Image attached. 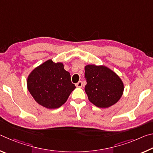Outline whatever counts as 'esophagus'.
Segmentation results:
<instances>
[{
  "instance_id": "esophagus-1",
  "label": "esophagus",
  "mask_w": 153,
  "mask_h": 153,
  "mask_svg": "<svg viewBox=\"0 0 153 153\" xmlns=\"http://www.w3.org/2000/svg\"><path fill=\"white\" fill-rule=\"evenodd\" d=\"M76 86L77 87H78V88L82 87V81H79L77 83V84H76Z\"/></svg>"
}]
</instances>
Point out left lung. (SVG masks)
<instances>
[{"mask_svg": "<svg viewBox=\"0 0 153 153\" xmlns=\"http://www.w3.org/2000/svg\"><path fill=\"white\" fill-rule=\"evenodd\" d=\"M87 84L85 92L90 102L100 108H108L120 99L123 84L115 72L105 66L88 65L85 67Z\"/></svg>", "mask_w": 153, "mask_h": 153, "instance_id": "1", "label": "left lung"}]
</instances>
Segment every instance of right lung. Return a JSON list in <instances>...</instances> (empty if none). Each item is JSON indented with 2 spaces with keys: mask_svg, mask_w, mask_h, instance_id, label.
<instances>
[{
  "mask_svg": "<svg viewBox=\"0 0 153 153\" xmlns=\"http://www.w3.org/2000/svg\"><path fill=\"white\" fill-rule=\"evenodd\" d=\"M27 88L38 104L47 108L60 107L76 86L61 63L48 60L36 67L28 76Z\"/></svg>",
  "mask_w": 153,
  "mask_h": 153,
  "instance_id": "add662e5",
  "label": "right lung"
}]
</instances>
